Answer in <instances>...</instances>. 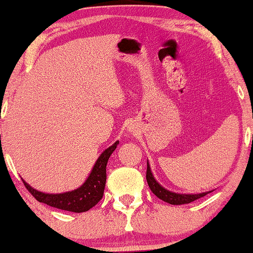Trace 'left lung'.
I'll list each match as a JSON object with an SVG mask.
<instances>
[{
	"instance_id": "obj_1",
	"label": "left lung",
	"mask_w": 253,
	"mask_h": 253,
	"mask_svg": "<svg viewBox=\"0 0 253 253\" xmlns=\"http://www.w3.org/2000/svg\"><path fill=\"white\" fill-rule=\"evenodd\" d=\"M146 179L151 191L153 192L159 199L164 200V202L168 204H171V205H183V204L192 203L195 202V200L206 196L207 193H210V192H203V193H199V195H181V193H174V192L168 191V190L162 188V186L155 181L153 175H152L151 168L150 166H148V164H147V170H146Z\"/></svg>"
}]
</instances>
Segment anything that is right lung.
Returning a JSON list of instances; mask_svg holds the SVG:
<instances>
[{"label": "right lung", "mask_w": 253, "mask_h": 253, "mask_svg": "<svg viewBox=\"0 0 253 253\" xmlns=\"http://www.w3.org/2000/svg\"><path fill=\"white\" fill-rule=\"evenodd\" d=\"M117 145H119V141H116L106 151H103L98 161L95 162L88 178L77 190H74L71 192L60 193V195H48V193L37 191L23 181L24 185L38 202L47 204V205L58 210L69 211V212H86V211L91 210L93 206H95L102 198L107 178V162H108V159L113 152L115 151Z\"/></svg>", "instance_id": "right-lung-1"}]
</instances>
